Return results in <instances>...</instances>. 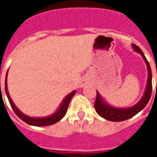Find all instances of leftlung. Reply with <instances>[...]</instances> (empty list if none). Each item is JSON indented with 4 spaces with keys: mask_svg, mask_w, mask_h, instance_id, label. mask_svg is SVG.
<instances>
[{
    "mask_svg": "<svg viewBox=\"0 0 157 157\" xmlns=\"http://www.w3.org/2000/svg\"><path fill=\"white\" fill-rule=\"evenodd\" d=\"M132 46L134 47L135 51L138 52L142 55V57L146 63L147 69H148V81H147V86H146L145 94L143 96V98L140 100V102L131 108H129V109H117V108H113V107L106 104L105 102L102 100L98 92H97V97H96L95 104H94L96 111L101 117L108 119L109 121L120 122L134 117L135 114H137L139 112H140L142 109L147 105V103L151 98V96L152 74L150 64L145 58V55L141 51V49L139 48L137 45L132 44Z\"/></svg>",
    "mask_w": 157,
    "mask_h": 157,
    "instance_id": "8db88e82",
    "label": "left lung"
}]
</instances>
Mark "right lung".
Masks as SVG:
<instances>
[{
    "label": "right lung",
    "mask_w": 157,
    "mask_h": 157,
    "mask_svg": "<svg viewBox=\"0 0 157 157\" xmlns=\"http://www.w3.org/2000/svg\"><path fill=\"white\" fill-rule=\"evenodd\" d=\"M6 78H7V73H6V81H5V91L6 93V96L8 98L9 102L12 106L13 111L15 112V113L17 114V116L22 119V121H24L25 123H27L28 124L33 125V126H48V125L54 124L55 123H57L58 121H59L65 115L66 113V111L68 109L69 104H70V102L71 100L73 98V96L75 95V91H73L71 92L69 95H67V97L65 98V100L62 102L61 106L59 107V109H58V111L55 113V114L49 116V117H46V118H31V117H29V116L23 114L22 113H21L18 110V109L15 106V104L13 103V102L12 101V99L10 98L8 93V90H7V84H6ZM1 87V84H0Z\"/></svg>",
    "instance_id": "1"
}]
</instances>
